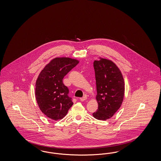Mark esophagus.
Returning a JSON list of instances; mask_svg holds the SVG:
<instances>
[{"label": "esophagus", "instance_id": "obj_1", "mask_svg": "<svg viewBox=\"0 0 161 161\" xmlns=\"http://www.w3.org/2000/svg\"><path fill=\"white\" fill-rule=\"evenodd\" d=\"M87 96H84L83 97L80 98V100L81 102H84V101H85L86 100H87Z\"/></svg>", "mask_w": 161, "mask_h": 161}]
</instances>
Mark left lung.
<instances>
[{
    "label": "left lung",
    "mask_w": 161,
    "mask_h": 161,
    "mask_svg": "<svg viewBox=\"0 0 161 161\" xmlns=\"http://www.w3.org/2000/svg\"><path fill=\"white\" fill-rule=\"evenodd\" d=\"M94 62L96 83L97 111L93 117L106 120L121 106L125 96V81L122 72L112 60L99 57Z\"/></svg>",
    "instance_id": "1"
}]
</instances>
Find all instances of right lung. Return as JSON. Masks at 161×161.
<instances>
[{
  "instance_id": "add662e5",
  "label": "right lung",
  "mask_w": 161,
  "mask_h": 161,
  "mask_svg": "<svg viewBox=\"0 0 161 161\" xmlns=\"http://www.w3.org/2000/svg\"><path fill=\"white\" fill-rule=\"evenodd\" d=\"M79 63L69 57H57L40 72L35 83V97L41 112L51 119L65 117L73 104L68 97V88L63 82L64 77Z\"/></svg>"
}]
</instances>
